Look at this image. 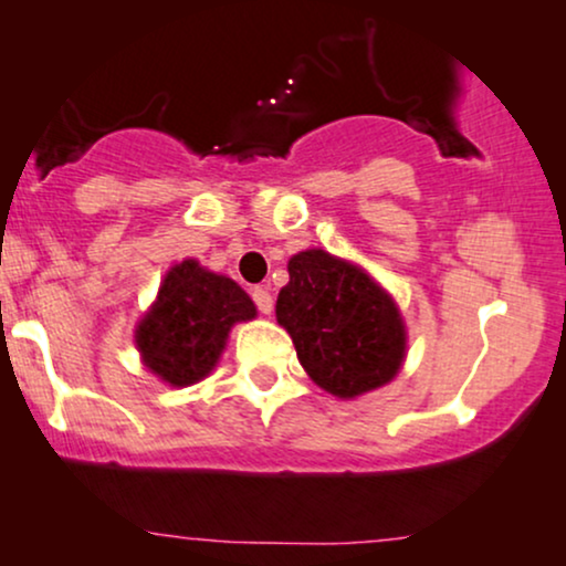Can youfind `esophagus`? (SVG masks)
<instances>
[{
	"mask_svg": "<svg viewBox=\"0 0 566 566\" xmlns=\"http://www.w3.org/2000/svg\"><path fill=\"white\" fill-rule=\"evenodd\" d=\"M252 298H254V303H258L260 314H271L273 312V298H271V293H268L265 287H254Z\"/></svg>",
	"mask_w": 566,
	"mask_h": 566,
	"instance_id": "obj_1",
	"label": "esophagus"
}]
</instances>
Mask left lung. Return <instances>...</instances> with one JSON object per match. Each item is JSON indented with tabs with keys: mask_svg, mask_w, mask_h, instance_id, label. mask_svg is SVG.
<instances>
[{
	"mask_svg": "<svg viewBox=\"0 0 566 566\" xmlns=\"http://www.w3.org/2000/svg\"><path fill=\"white\" fill-rule=\"evenodd\" d=\"M287 271L276 323L312 382L344 401L392 382L407 360V325L388 290L325 249L293 254Z\"/></svg>",
	"mask_w": 566,
	"mask_h": 566,
	"instance_id": "1",
	"label": "left lung"
}]
</instances>
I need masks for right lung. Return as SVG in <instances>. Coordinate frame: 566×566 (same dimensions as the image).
Here are the masks:
<instances>
[{
  "mask_svg": "<svg viewBox=\"0 0 566 566\" xmlns=\"http://www.w3.org/2000/svg\"><path fill=\"white\" fill-rule=\"evenodd\" d=\"M258 317V306L224 273L187 258L170 265L157 298L135 325L140 363L170 388H189L217 368L233 325Z\"/></svg>",
  "mask_w": 566,
  "mask_h": 566,
  "instance_id": "right-lung-1",
  "label": "right lung"
}]
</instances>
